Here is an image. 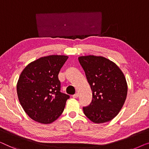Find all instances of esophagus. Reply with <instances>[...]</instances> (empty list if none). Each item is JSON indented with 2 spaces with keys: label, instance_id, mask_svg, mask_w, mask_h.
<instances>
[{
  "label": "esophagus",
  "instance_id": "34e87169",
  "mask_svg": "<svg viewBox=\"0 0 149 149\" xmlns=\"http://www.w3.org/2000/svg\"><path fill=\"white\" fill-rule=\"evenodd\" d=\"M78 96H79V94H78V93H75V95H73L72 96H73V98H76L78 97Z\"/></svg>",
  "mask_w": 149,
  "mask_h": 149
}]
</instances>
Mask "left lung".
Instances as JSON below:
<instances>
[{
	"mask_svg": "<svg viewBox=\"0 0 149 149\" xmlns=\"http://www.w3.org/2000/svg\"><path fill=\"white\" fill-rule=\"evenodd\" d=\"M93 91V100L83 107L85 116L96 123L109 121L124 104L127 93L126 79L119 67L100 56L78 57Z\"/></svg>",
	"mask_w": 149,
	"mask_h": 149,
	"instance_id": "left-lung-1",
	"label": "left lung"
}]
</instances>
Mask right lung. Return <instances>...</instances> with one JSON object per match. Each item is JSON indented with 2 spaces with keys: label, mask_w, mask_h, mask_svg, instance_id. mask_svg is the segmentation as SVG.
I'll return each mask as SVG.
<instances>
[{
  "label": "right lung",
  "mask_w": 149,
  "mask_h": 149,
  "mask_svg": "<svg viewBox=\"0 0 149 149\" xmlns=\"http://www.w3.org/2000/svg\"><path fill=\"white\" fill-rule=\"evenodd\" d=\"M68 58L65 55L40 57L21 73L17 93L27 115L37 122L51 123L62 114L70 96L61 92L58 75Z\"/></svg>",
  "instance_id": "right-lung-1"
}]
</instances>
